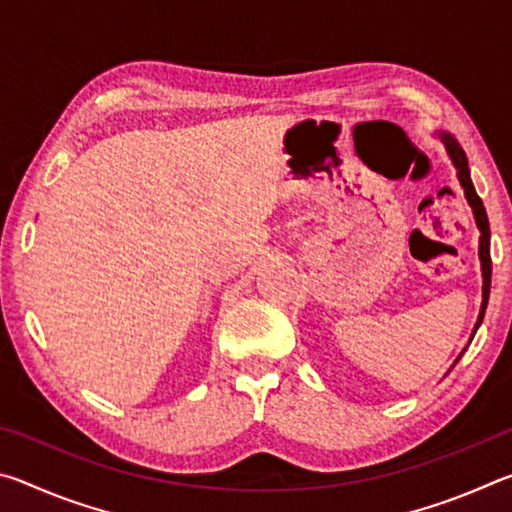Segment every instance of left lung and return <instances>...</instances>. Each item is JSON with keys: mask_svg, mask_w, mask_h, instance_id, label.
<instances>
[{"mask_svg": "<svg viewBox=\"0 0 512 512\" xmlns=\"http://www.w3.org/2000/svg\"><path fill=\"white\" fill-rule=\"evenodd\" d=\"M438 140L443 142L445 151L449 155V160H452L454 169H456V178L458 183H461V189L465 194V201L467 205H470V210L474 214V223L476 228H479L481 237H479V262H481V277H483V289H481V309H479V318H476L474 323V329H472V336L470 341H467V345L472 343L476 329H479V325L483 323V314H485V307H488V298H490V277H492V262H490V223H488V214H485V207H483V201L479 198V194H476V189L472 185V178H470V164H467V155L465 151L461 149V144L456 142V137L452 133L447 131H436ZM467 348H463L465 352ZM463 352L458 354V359L463 357ZM458 359L454 361V366L458 363ZM452 366V368H454ZM449 368V370H452Z\"/></svg>", "mask_w": 512, "mask_h": 512, "instance_id": "1", "label": "left lung"}]
</instances>
